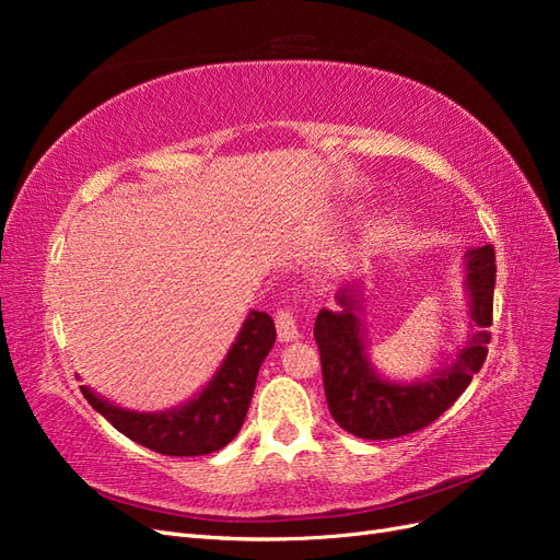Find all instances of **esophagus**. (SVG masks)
<instances>
[{
	"mask_svg": "<svg viewBox=\"0 0 560 560\" xmlns=\"http://www.w3.org/2000/svg\"><path fill=\"white\" fill-rule=\"evenodd\" d=\"M276 327H278V336L282 343H290L299 338V322L292 311H280L276 315Z\"/></svg>",
	"mask_w": 560,
	"mask_h": 560,
	"instance_id": "esophagus-1",
	"label": "esophagus"
}]
</instances>
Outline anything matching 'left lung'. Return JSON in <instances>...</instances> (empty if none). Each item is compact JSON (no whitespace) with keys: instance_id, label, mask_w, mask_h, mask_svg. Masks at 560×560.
Segmentation results:
<instances>
[{"instance_id":"obj_1","label":"left lung","mask_w":560,"mask_h":560,"mask_svg":"<svg viewBox=\"0 0 560 560\" xmlns=\"http://www.w3.org/2000/svg\"><path fill=\"white\" fill-rule=\"evenodd\" d=\"M495 249L474 247L465 254V292L469 327L465 346L453 362L436 369L428 381H389L371 364L366 325L362 319V284H346L336 294V311H319L315 341L322 360V378L329 413L346 432L360 439H395L428 428L460 397L471 376L481 369L493 322Z\"/></svg>"}]
</instances>
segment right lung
Returning <instances> with one entry per match:
<instances>
[{
    "mask_svg": "<svg viewBox=\"0 0 560 560\" xmlns=\"http://www.w3.org/2000/svg\"><path fill=\"white\" fill-rule=\"evenodd\" d=\"M273 343V319L268 313L249 311L208 385L175 409L130 411L100 397L89 385H81V393L132 442L163 455H208L224 448L241 432L259 369Z\"/></svg>",
    "mask_w": 560,
    "mask_h": 560,
    "instance_id": "right-lung-1",
    "label": "right lung"
}]
</instances>
